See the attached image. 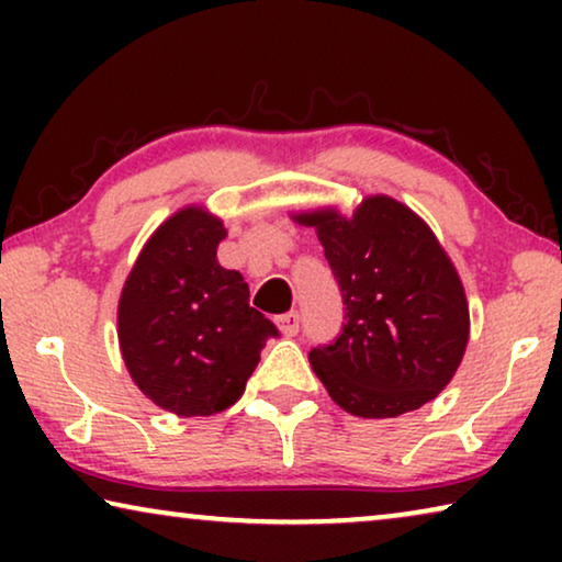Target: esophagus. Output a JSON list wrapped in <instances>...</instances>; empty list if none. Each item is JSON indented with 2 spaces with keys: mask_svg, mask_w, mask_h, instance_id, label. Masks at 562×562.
<instances>
[{
  "mask_svg": "<svg viewBox=\"0 0 562 562\" xmlns=\"http://www.w3.org/2000/svg\"><path fill=\"white\" fill-rule=\"evenodd\" d=\"M299 322H302L299 312H289V314H281V317L276 319V325H279L283 337H294L299 333Z\"/></svg>",
  "mask_w": 562,
  "mask_h": 562,
  "instance_id": "1",
  "label": "esophagus"
}]
</instances>
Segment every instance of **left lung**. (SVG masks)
Wrapping results in <instances>:
<instances>
[{
  "label": "left lung",
  "instance_id": "left-lung-1",
  "mask_svg": "<svg viewBox=\"0 0 562 562\" xmlns=\"http://www.w3.org/2000/svg\"><path fill=\"white\" fill-rule=\"evenodd\" d=\"M291 220L317 229L342 291L340 337L310 352L333 402L366 419L432 402L465 356L471 314L427 222L386 194L366 196L350 217L319 206Z\"/></svg>",
  "mask_w": 562,
  "mask_h": 562
}]
</instances>
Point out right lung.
Here are the masks:
<instances>
[{
    "label": "right lung",
    "instance_id": "right-lung-1",
    "mask_svg": "<svg viewBox=\"0 0 562 562\" xmlns=\"http://www.w3.org/2000/svg\"><path fill=\"white\" fill-rule=\"evenodd\" d=\"M227 229L202 204L160 222L130 268L117 337L130 379L176 417H210L243 396L271 319L248 304V283L217 260Z\"/></svg>",
    "mask_w": 562,
    "mask_h": 562
}]
</instances>
